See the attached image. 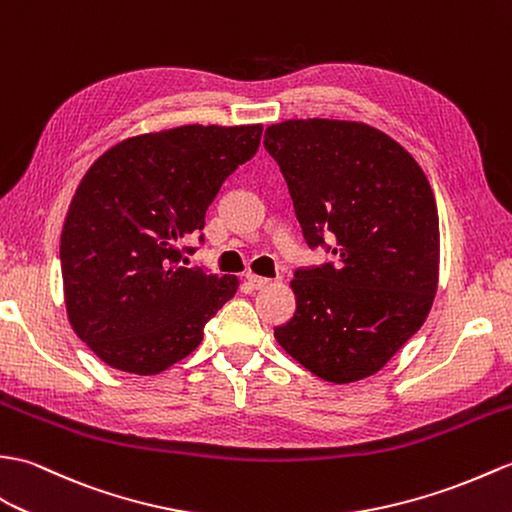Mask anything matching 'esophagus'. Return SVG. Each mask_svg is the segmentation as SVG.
Here are the masks:
<instances>
[{"label":"esophagus","instance_id":"esophagus-1","mask_svg":"<svg viewBox=\"0 0 512 512\" xmlns=\"http://www.w3.org/2000/svg\"><path fill=\"white\" fill-rule=\"evenodd\" d=\"M248 283L253 285V290H261V288H268V285L272 283V279L268 277H259V275H246Z\"/></svg>","mask_w":512,"mask_h":512}]
</instances>
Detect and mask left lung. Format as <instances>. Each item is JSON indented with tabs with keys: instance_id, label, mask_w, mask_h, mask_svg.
<instances>
[{
	"instance_id": "1",
	"label": "left lung",
	"mask_w": 512,
	"mask_h": 512,
	"mask_svg": "<svg viewBox=\"0 0 512 512\" xmlns=\"http://www.w3.org/2000/svg\"><path fill=\"white\" fill-rule=\"evenodd\" d=\"M264 146L307 244L336 237V264L296 270V312L275 338L325 382H360L432 310L441 231L430 181L406 148L364 122L285 120L266 128Z\"/></svg>"
}]
</instances>
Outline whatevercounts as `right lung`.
<instances>
[{
  "instance_id": "add662e5",
  "label": "right lung",
  "mask_w": 512,
  "mask_h": 512,
  "mask_svg": "<svg viewBox=\"0 0 512 512\" xmlns=\"http://www.w3.org/2000/svg\"><path fill=\"white\" fill-rule=\"evenodd\" d=\"M261 130L187 124L128 137L82 176L61 233L63 292L71 329L104 364L165 371L233 299L237 277L178 261L227 176L255 157Z\"/></svg>"
}]
</instances>
